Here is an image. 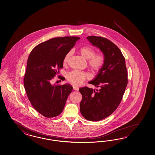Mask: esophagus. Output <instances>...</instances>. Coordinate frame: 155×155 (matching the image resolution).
<instances>
[{"mask_svg":"<svg viewBox=\"0 0 155 155\" xmlns=\"http://www.w3.org/2000/svg\"><path fill=\"white\" fill-rule=\"evenodd\" d=\"M73 90H76V91H78V90H79V88L78 87H77V86H73Z\"/></svg>","mask_w":155,"mask_h":155,"instance_id":"obj_1","label":"esophagus"}]
</instances>
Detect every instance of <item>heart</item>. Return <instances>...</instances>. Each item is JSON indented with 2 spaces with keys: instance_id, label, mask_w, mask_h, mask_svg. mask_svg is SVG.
Wrapping results in <instances>:
<instances>
[{
  "instance_id": "heart-1",
  "label": "heart",
  "mask_w": 155,
  "mask_h": 155,
  "mask_svg": "<svg viewBox=\"0 0 155 155\" xmlns=\"http://www.w3.org/2000/svg\"><path fill=\"white\" fill-rule=\"evenodd\" d=\"M81 55L87 60V64L91 71L94 73L100 71L105 64V57L101 53L95 54V50L90 46H83L79 49ZM71 51L66 54L63 59V63L66 64L69 60ZM90 76L86 72L74 70L67 74L68 82L74 86H79Z\"/></svg>"
}]
</instances>
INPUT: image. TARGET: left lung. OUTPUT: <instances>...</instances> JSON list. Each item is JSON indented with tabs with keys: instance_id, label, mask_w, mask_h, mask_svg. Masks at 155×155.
Instances as JSON below:
<instances>
[{
	"instance_id": "left-lung-1",
	"label": "left lung",
	"mask_w": 155,
	"mask_h": 155,
	"mask_svg": "<svg viewBox=\"0 0 155 155\" xmlns=\"http://www.w3.org/2000/svg\"><path fill=\"white\" fill-rule=\"evenodd\" d=\"M87 39L104 53L105 64L96 78L89 83L98 89L80 88L82 95L80 111L88 120H101L108 117L119 105L128 84V72L120 50L106 38L90 36Z\"/></svg>"
}]
</instances>
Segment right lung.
Masks as SVG:
<instances>
[{
  "label": "right lung",
  "instance_id": "right-lung-1",
  "mask_svg": "<svg viewBox=\"0 0 155 155\" xmlns=\"http://www.w3.org/2000/svg\"><path fill=\"white\" fill-rule=\"evenodd\" d=\"M78 39L76 36L53 38L36 46L28 57L24 87L31 105L45 117L61 114L73 90L69 84L52 85L51 82L63 67L65 55Z\"/></svg>",
  "mask_w": 155,
  "mask_h": 155
}]
</instances>
